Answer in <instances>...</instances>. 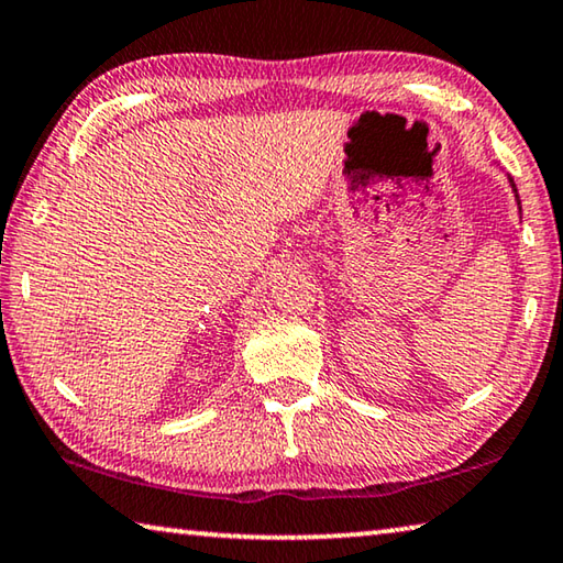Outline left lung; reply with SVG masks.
<instances>
[{
    "label": "left lung",
    "mask_w": 563,
    "mask_h": 563,
    "mask_svg": "<svg viewBox=\"0 0 563 563\" xmlns=\"http://www.w3.org/2000/svg\"><path fill=\"white\" fill-rule=\"evenodd\" d=\"M508 177V185H511V190H514V198H516V205H519V212H521V200H519V190H516V183H514V177L511 175H506Z\"/></svg>",
    "instance_id": "1"
}]
</instances>
